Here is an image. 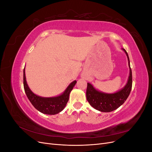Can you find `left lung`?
<instances>
[{"label":"left lung","mask_w":152,"mask_h":152,"mask_svg":"<svg viewBox=\"0 0 152 152\" xmlns=\"http://www.w3.org/2000/svg\"><path fill=\"white\" fill-rule=\"evenodd\" d=\"M128 59V65L129 67V75L127 84L123 88L114 93H104L96 89L93 86L87 83L86 98L87 100L96 110L102 112H110L117 109L125 102L128 98L132 89V71L130 66V61L126 50L122 49Z\"/></svg>","instance_id":"8db88e82"}]
</instances>
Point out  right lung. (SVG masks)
Segmentation results:
<instances>
[{
    "mask_svg": "<svg viewBox=\"0 0 152 152\" xmlns=\"http://www.w3.org/2000/svg\"><path fill=\"white\" fill-rule=\"evenodd\" d=\"M77 81L74 80L70 84L63 93L58 96L50 98L41 97L32 92L27 84L25 76V69L23 70V86L26 96L34 107L40 112L47 115H55L65 108L68 102L69 95L75 86Z\"/></svg>",
    "mask_w": 152,
    "mask_h": 152,
    "instance_id": "add662e5",
    "label": "right lung"
}]
</instances>
